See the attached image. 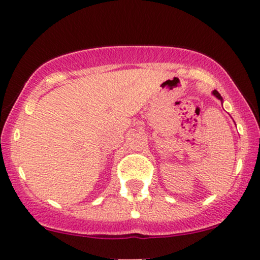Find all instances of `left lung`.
<instances>
[{
  "label": "left lung",
  "instance_id": "1",
  "mask_svg": "<svg viewBox=\"0 0 260 260\" xmlns=\"http://www.w3.org/2000/svg\"><path fill=\"white\" fill-rule=\"evenodd\" d=\"M211 94L214 95V96L216 98V99H219L220 101H221V103H223V100H222V98H221V95L219 94V91H216V90H213V92H211Z\"/></svg>",
  "mask_w": 260,
  "mask_h": 260
}]
</instances>
